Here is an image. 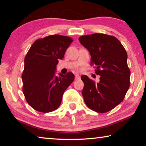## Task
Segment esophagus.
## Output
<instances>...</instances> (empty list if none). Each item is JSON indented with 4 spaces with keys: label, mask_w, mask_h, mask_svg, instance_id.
Wrapping results in <instances>:
<instances>
[{
    "label": "esophagus",
    "mask_w": 146,
    "mask_h": 146,
    "mask_svg": "<svg viewBox=\"0 0 146 146\" xmlns=\"http://www.w3.org/2000/svg\"><path fill=\"white\" fill-rule=\"evenodd\" d=\"M75 80H78V79H80V76H79L78 74H75Z\"/></svg>",
    "instance_id": "34e87169"
}]
</instances>
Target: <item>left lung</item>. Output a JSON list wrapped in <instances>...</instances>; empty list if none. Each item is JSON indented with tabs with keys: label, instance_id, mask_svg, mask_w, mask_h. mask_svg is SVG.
Here are the masks:
<instances>
[{
	"label": "left lung",
	"instance_id": "1",
	"mask_svg": "<svg viewBox=\"0 0 146 146\" xmlns=\"http://www.w3.org/2000/svg\"><path fill=\"white\" fill-rule=\"evenodd\" d=\"M78 40L90 51L91 65L96 66L95 73L100 76L98 83L86 75L81 76L84 102L96 112L110 111L122 102L130 86L126 51L115 36L106 34L84 35Z\"/></svg>",
	"mask_w": 146,
	"mask_h": 146
}]
</instances>
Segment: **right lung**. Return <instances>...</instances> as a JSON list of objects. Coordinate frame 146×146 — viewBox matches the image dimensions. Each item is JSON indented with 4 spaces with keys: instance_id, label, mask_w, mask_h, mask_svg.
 <instances>
[{
    "instance_id": "1",
    "label": "right lung",
    "mask_w": 146,
    "mask_h": 146,
    "mask_svg": "<svg viewBox=\"0 0 146 146\" xmlns=\"http://www.w3.org/2000/svg\"><path fill=\"white\" fill-rule=\"evenodd\" d=\"M73 42L70 36L52 35L34 42L24 58L23 91L28 104L42 113L60 106L64 91L73 82L72 73L55 76L58 60Z\"/></svg>"
}]
</instances>
